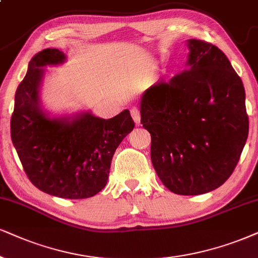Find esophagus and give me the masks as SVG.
<instances>
[{"label":"esophagus","instance_id":"esophagus-1","mask_svg":"<svg viewBox=\"0 0 258 258\" xmlns=\"http://www.w3.org/2000/svg\"><path fill=\"white\" fill-rule=\"evenodd\" d=\"M131 115H132L133 121L136 122V125H139L140 123V112L137 107H133V108L131 109Z\"/></svg>","mask_w":258,"mask_h":258}]
</instances>
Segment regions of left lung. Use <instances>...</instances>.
I'll return each instance as SVG.
<instances>
[{"label":"left lung","instance_id":"left-lung-1","mask_svg":"<svg viewBox=\"0 0 258 258\" xmlns=\"http://www.w3.org/2000/svg\"><path fill=\"white\" fill-rule=\"evenodd\" d=\"M185 69L169 83L144 91L143 127L151 135L159 180L180 195L214 190L230 177L249 133L245 90L225 53L187 40Z\"/></svg>","mask_w":258,"mask_h":258}]
</instances>
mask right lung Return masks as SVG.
<instances>
[{
    "mask_svg": "<svg viewBox=\"0 0 258 258\" xmlns=\"http://www.w3.org/2000/svg\"><path fill=\"white\" fill-rule=\"evenodd\" d=\"M65 61L67 56L58 48H45L32 58L15 93L11 136L35 187L53 197L87 199L105 188L114 152L135 122L128 109L102 119L90 110L53 114L45 108V68Z\"/></svg>",
    "mask_w": 258,
    "mask_h": 258,
    "instance_id": "1",
    "label": "right lung"
}]
</instances>
